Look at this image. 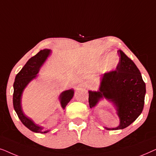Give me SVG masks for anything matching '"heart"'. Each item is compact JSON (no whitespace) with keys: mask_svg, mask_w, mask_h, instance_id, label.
<instances>
[{"mask_svg":"<svg viewBox=\"0 0 156 156\" xmlns=\"http://www.w3.org/2000/svg\"><path fill=\"white\" fill-rule=\"evenodd\" d=\"M119 62V55L115 52H112L106 58L103 65V70L105 72H112L118 67Z\"/></svg>","mask_w":156,"mask_h":156,"instance_id":"obj_1","label":"heart"}]
</instances>
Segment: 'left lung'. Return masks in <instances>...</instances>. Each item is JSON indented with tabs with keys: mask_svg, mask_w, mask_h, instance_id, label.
<instances>
[{
	"mask_svg": "<svg viewBox=\"0 0 156 156\" xmlns=\"http://www.w3.org/2000/svg\"><path fill=\"white\" fill-rule=\"evenodd\" d=\"M116 70L104 74L100 79L98 91H89V107L92 108L102 99L114 105L119 125L106 130L123 129L131 125L141 114L146 95V84L141 74L131 59L121 50Z\"/></svg>",
	"mask_w": 156,
	"mask_h": 156,
	"instance_id": "1",
	"label": "left lung"
}]
</instances>
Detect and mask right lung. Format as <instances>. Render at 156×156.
I'll return each mask as SVG.
<instances>
[{
  "mask_svg": "<svg viewBox=\"0 0 156 156\" xmlns=\"http://www.w3.org/2000/svg\"><path fill=\"white\" fill-rule=\"evenodd\" d=\"M52 52L51 50L49 49H44L40 50L37 55L31 57L27 63L25 64L22 69L19 72L15 79L13 84V97H12V102H13V107L16 111L18 118L20 119L24 126L30 131L35 132V133H46L50 131V130H47L43 127L40 126L35 122L27 117L24 114L22 108V96L24 89L28 85L32 80H35L37 77L38 72L40 71V67L43 65L44 62L50 56ZM74 90L73 89H68V90L63 91L59 96V100L60 101L62 108L65 109L66 106L70 101V100L74 97Z\"/></svg>",
  "mask_w": 156,
  "mask_h": 156,
  "instance_id": "add662e5",
  "label": "right lung"
}]
</instances>
